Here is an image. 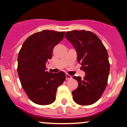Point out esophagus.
Instances as JSON below:
<instances>
[{"instance_id":"esophagus-1","label":"esophagus","mask_w":127,"mask_h":127,"mask_svg":"<svg viewBox=\"0 0 127 127\" xmlns=\"http://www.w3.org/2000/svg\"><path fill=\"white\" fill-rule=\"evenodd\" d=\"M72 76L71 75H69V74H66V79H67V80H69V79H72Z\"/></svg>"}]
</instances>
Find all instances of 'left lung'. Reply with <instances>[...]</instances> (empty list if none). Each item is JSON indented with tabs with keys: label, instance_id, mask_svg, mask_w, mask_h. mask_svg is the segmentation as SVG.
<instances>
[{
	"label": "left lung",
	"instance_id": "obj_1",
	"mask_svg": "<svg viewBox=\"0 0 127 127\" xmlns=\"http://www.w3.org/2000/svg\"><path fill=\"white\" fill-rule=\"evenodd\" d=\"M65 37L75 48L77 61L85 72L84 79L73 76L79 83L72 92L73 100L80 105L93 104L101 98L107 85L110 70L107 50L98 37L90 31H68Z\"/></svg>",
	"mask_w": 127,
	"mask_h": 127
}]
</instances>
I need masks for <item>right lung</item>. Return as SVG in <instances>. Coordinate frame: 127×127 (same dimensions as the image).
<instances>
[{"instance_id":"obj_1","label":"right lung","mask_w":127,"mask_h":127,"mask_svg":"<svg viewBox=\"0 0 127 127\" xmlns=\"http://www.w3.org/2000/svg\"><path fill=\"white\" fill-rule=\"evenodd\" d=\"M65 32L44 30L29 36L18 56V74L22 87L33 103L52 104L57 88L66 79L65 73L47 71L46 64L52 59L54 47L64 38Z\"/></svg>"}]
</instances>
